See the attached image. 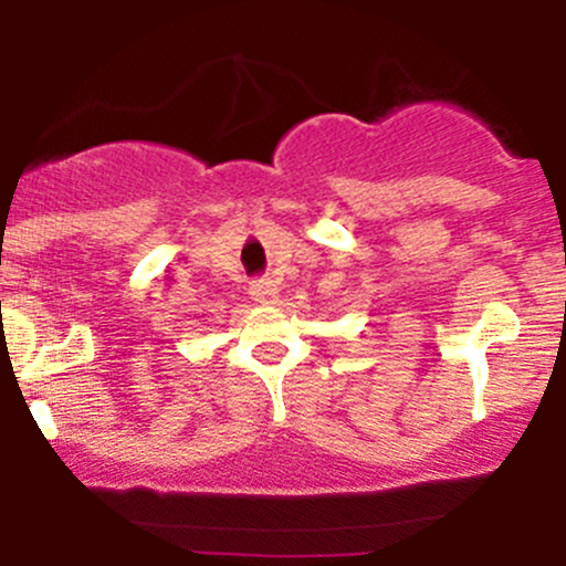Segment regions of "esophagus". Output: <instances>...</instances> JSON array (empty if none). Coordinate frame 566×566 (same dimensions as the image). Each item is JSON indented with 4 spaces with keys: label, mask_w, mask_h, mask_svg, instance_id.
Segmentation results:
<instances>
[{
    "label": "esophagus",
    "mask_w": 566,
    "mask_h": 566,
    "mask_svg": "<svg viewBox=\"0 0 566 566\" xmlns=\"http://www.w3.org/2000/svg\"><path fill=\"white\" fill-rule=\"evenodd\" d=\"M250 295L255 297L258 303L271 305V303H276L279 290H276V284L271 282V279H255V282L250 284Z\"/></svg>",
    "instance_id": "obj_1"
}]
</instances>
